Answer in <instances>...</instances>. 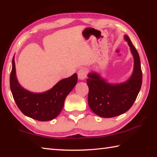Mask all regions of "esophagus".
Listing matches in <instances>:
<instances>
[{"label": "esophagus", "instance_id": "esophagus-1", "mask_svg": "<svg viewBox=\"0 0 157 157\" xmlns=\"http://www.w3.org/2000/svg\"><path fill=\"white\" fill-rule=\"evenodd\" d=\"M87 69H79L78 73V78L80 79V80H83L85 78H86L87 75Z\"/></svg>", "mask_w": 157, "mask_h": 157}]
</instances>
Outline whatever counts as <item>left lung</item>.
Here are the masks:
<instances>
[{
	"label": "left lung",
	"mask_w": 157,
	"mask_h": 157,
	"mask_svg": "<svg viewBox=\"0 0 157 157\" xmlns=\"http://www.w3.org/2000/svg\"><path fill=\"white\" fill-rule=\"evenodd\" d=\"M134 58L132 75L127 81L110 84L96 72L88 74V102L94 113L99 117L110 118L126 113L135 102L141 89L142 71L139 53L129 37L124 35Z\"/></svg>",
	"instance_id": "1"
}]
</instances>
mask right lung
Wrapping results in <instances>:
<instances>
[{
  "instance_id": "obj_1",
  "label": "right lung",
  "mask_w": 157,
  "mask_h": 157,
  "mask_svg": "<svg viewBox=\"0 0 157 157\" xmlns=\"http://www.w3.org/2000/svg\"><path fill=\"white\" fill-rule=\"evenodd\" d=\"M10 88L16 104L21 112L38 121L52 120L61 112L64 100L78 82V75L61 79L50 90L36 93L21 86L16 78L14 56L10 74Z\"/></svg>"
}]
</instances>
